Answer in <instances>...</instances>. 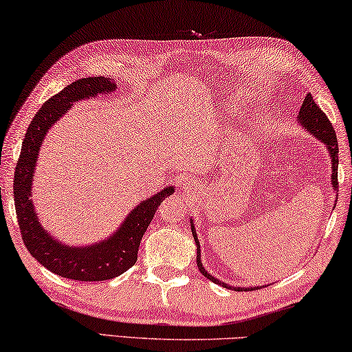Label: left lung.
Instances as JSON below:
<instances>
[{
	"label": "left lung",
	"instance_id": "obj_1",
	"mask_svg": "<svg viewBox=\"0 0 352 352\" xmlns=\"http://www.w3.org/2000/svg\"><path fill=\"white\" fill-rule=\"evenodd\" d=\"M299 122L301 124L306 128L309 132H312V134L321 140L322 143H326L327 149H329V154H331V159H332V186L333 188H338V142H337V135H336V131H333V126L329 122V118L326 117V113L321 111L320 106H316V102L312 100V95H307L304 98V102L301 109H299ZM192 232H193V237L195 241H197V246H198V256H197V263H198V268L199 272L203 276H206L207 279H210L212 282H215V284H220L223 287H226V289H234V287H230L228 284H221L220 280L215 279L214 276H210L209 273L206 272L203 263H201V254H199V241L197 239V232H195V228L192 226ZM234 290L237 292H248V290H252V289H241V287H235Z\"/></svg>",
	"mask_w": 352,
	"mask_h": 352
}]
</instances>
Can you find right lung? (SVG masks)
<instances>
[{
    "label": "right lung",
    "mask_w": 352,
    "mask_h": 352,
    "mask_svg": "<svg viewBox=\"0 0 352 352\" xmlns=\"http://www.w3.org/2000/svg\"><path fill=\"white\" fill-rule=\"evenodd\" d=\"M115 84L104 76L82 78L51 96L32 118L25 134L14 175V199L23 243L34 258L57 276L74 280H107L120 276L137 262L143 234L160 203L175 192L173 187L142 201L131 212L118 232L109 240L89 248H72L51 239L40 226L31 198L34 166L46 131L54 124L76 100L113 91Z\"/></svg>",
    "instance_id": "obj_1"
}]
</instances>
